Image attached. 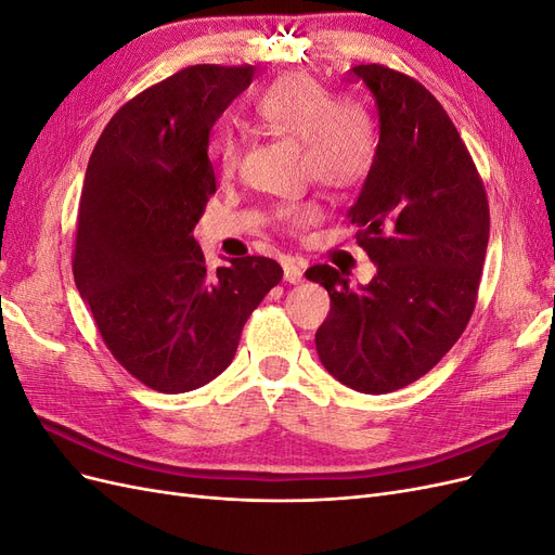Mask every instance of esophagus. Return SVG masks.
<instances>
[{"label": "esophagus", "instance_id": "1", "mask_svg": "<svg viewBox=\"0 0 555 555\" xmlns=\"http://www.w3.org/2000/svg\"><path fill=\"white\" fill-rule=\"evenodd\" d=\"M284 280L292 282V284L304 282V268H300L294 261H284Z\"/></svg>", "mask_w": 555, "mask_h": 555}]
</instances>
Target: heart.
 Returning a JSON list of instances; mask_svg holds the SVG:
<instances>
[{
  "label": "heart",
  "mask_w": 555,
  "mask_h": 555,
  "mask_svg": "<svg viewBox=\"0 0 555 555\" xmlns=\"http://www.w3.org/2000/svg\"><path fill=\"white\" fill-rule=\"evenodd\" d=\"M257 120L304 143V169L310 178L345 190L357 184L373 164L375 129L367 111L351 99L333 94L308 74H287L273 80L251 104ZM224 176L236 173L241 141L236 133H222L215 147ZM322 217L314 198H298L278 208V222L289 231H304Z\"/></svg>",
  "instance_id": "1"
}]
</instances>
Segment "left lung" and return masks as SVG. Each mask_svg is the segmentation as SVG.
Returning a JSON list of instances; mask_svg holds the SVG:
<instances>
[{"mask_svg": "<svg viewBox=\"0 0 555 555\" xmlns=\"http://www.w3.org/2000/svg\"><path fill=\"white\" fill-rule=\"evenodd\" d=\"M351 74L373 92L379 117L375 159L349 210L377 275L354 289L317 263L306 278L331 296L314 335L319 359L349 389L379 396L424 377L461 338L491 217L477 166L438 99L384 64Z\"/></svg>", "mask_w": 555, "mask_h": 555, "instance_id": "obj_1", "label": "left lung"}]
</instances>
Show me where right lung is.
<instances>
[{
	"label": "right lung",
	"mask_w": 555,
	"mask_h": 555,
	"mask_svg": "<svg viewBox=\"0 0 555 555\" xmlns=\"http://www.w3.org/2000/svg\"><path fill=\"white\" fill-rule=\"evenodd\" d=\"M251 76V64H194L129 99L82 182L76 287L115 361L162 393L227 371L247 317L282 280L268 257L210 273L192 236L217 190L210 129Z\"/></svg>",
	"instance_id": "right-lung-1"
}]
</instances>
